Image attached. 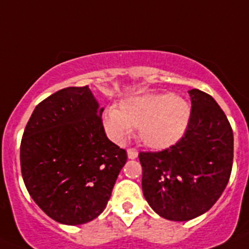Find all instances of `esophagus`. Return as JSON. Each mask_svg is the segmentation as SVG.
Here are the masks:
<instances>
[{"label": "esophagus", "instance_id": "34e87169", "mask_svg": "<svg viewBox=\"0 0 249 249\" xmlns=\"http://www.w3.org/2000/svg\"><path fill=\"white\" fill-rule=\"evenodd\" d=\"M127 155H128V158H131V160H135V158H137L138 152H137V149H135V148H128L127 149Z\"/></svg>", "mask_w": 249, "mask_h": 249}]
</instances>
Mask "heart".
<instances>
[{
  "label": "heart",
  "mask_w": 249,
  "mask_h": 249,
  "mask_svg": "<svg viewBox=\"0 0 249 249\" xmlns=\"http://www.w3.org/2000/svg\"><path fill=\"white\" fill-rule=\"evenodd\" d=\"M191 118V106L173 93H149L123 101L120 109L105 114V128L116 143L128 140L133 127L146 146L164 149L184 135Z\"/></svg>",
  "instance_id": "heart-1"
}]
</instances>
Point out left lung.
I'll use <instances>...</instances> for the list:
<instances>
[{
  "mask_svg": "<svg viewBox=\"0 0 249 249\" xmlns=\"http://www.w3.org/2000/svg\"><path fill=\"white\" fill-rule=\"evenodd\" d=\"M191 118L177 143L160 152H140L142 190L157 214L190 221L221 197L233 164V131L212 96L188 91Z\"/></svg>",
  "mask_w": 249,
  "mask_h": 249,
  "instance_id": "1",
  "label": "left lung"
}]
</instances>
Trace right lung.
Returning <instances> with one entry per match:
<instances>
[{
	"label": "right lung",
	"mask_w": 249,
	"mask_h": 249,
	"mask_svg": "<svg viewBox=\"0 0 249 249\" xmlns=\"http://www.w3.org/2000/svg\"><path fill=\"white\" fill-rule=\"evenodd\" d=\"M89 86L67 87L36 106L21 141V172L37 206L62 224L103 212L127 160L107 138Z\"/></svg>",
	"instance_id": "1"
}]
</instances>
